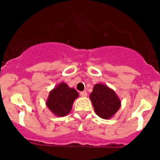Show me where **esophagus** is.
Returning a JSON list of instances; mask_svg holds the SVG:
<instances>
[{
  "instance_id": "1",
  "label": "esophagus",
  "mask_w": 160,
  "mask_h": 160,
  "mask_svg": "<svg viewBox=\"0 0 160 160\" xmlns=\"http://www.w3.org/2000/svg\"><path fill=\"white\" fill-rule=\"evenodd\" d=\"M80 95H81L82 97H87V91H82V92L80 93Z\"/></svg>"
}]
</instances>
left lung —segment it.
I'll use <instances>...</instances> for the list:
<instances>
[{
    "instance_id": "1",
    "label": "left lung",
    "mask_w": 160,
    "mask_h": 160,
    "mask_svg": "<svg viewBox=\"0 0 160 160\" xmlns=\"http://www.w3.org/2000/svg\"><path fill=\"white\" fill-rule=\"evenodd\" d=\"M90 99L96 114L103 119L112 118L121 107L120 98L114 90L102 83L94 85Z\"/></svg>"
}]
</instances>
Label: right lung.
I'll return each mask as SVG.
<instances>
[{
    "instance_id": "right-lung-1",
    "label": "right lung",
    "mask_w": 160,
    "mask_h": 160,
    "mask_svg": "<svg viewBox=\"0 0 160 160\" xmlns=\"http://www.w3.org/2000/svg\"><path fill=\"white\" fill-rule=\"evenodd\" d=\"M77 90L66 83L61 82L49 91L46 102V107L55 116H66L72 110L73 102L78 98Z\"/></svg>"
}]
</instances>
